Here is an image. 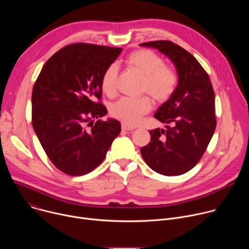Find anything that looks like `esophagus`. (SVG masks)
<instances>
[{
  "label": "esophagus",
  "instance_id": "1",
  "mask_svg": "<svg viewBox=\"0 0 249 249\" xmlns=\"http://www.w3.org/2000/svg\"><path fill=\"white\" fill-rule=\"evenodd\" d=\"M122 130L123 131H133V130H135V127H132L125 123H122Z\"/></svg>",
  "mask_w": 249,
  "mask_h": 249
}]
</instances>
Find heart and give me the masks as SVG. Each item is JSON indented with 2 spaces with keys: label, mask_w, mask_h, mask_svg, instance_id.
<instances>
[{
  "label": "heart",
  "mask_w": 249,
  "mask_h": 249,
  "mask_svg": "<svg viewBox=\"0 0 249 249\" xmlns=\"http://www.w3.org/2000/svg\"><path fill=\"white\" fill-rule=\"evenodd\" d=\"M127 64L144 76L143 91L149 92L156 100L165 101L174 92L177 86V75L174 70L163 64V60L154 51L141 49L132 52ZM118 66L111 64L101 78V89L107 95L116 92ZM153 106L148 95L141 97H122L111 106V114L123 123L137 125Z\"/></svg>",
  "instance_id": "heart-1"
}]
</instances>
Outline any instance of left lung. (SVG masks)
Returning <instances> with one entry per match:
<instances>
[{
    "instance_id": "obj_1",
    "label": "left lung",
    "mask_w": 249,
    "mask_h": 249,
    "mask_svg": "<svg viewBox=\"0 0 249 249\" xmlns=\"http://www.w3.org/2000/svg\"><path fill=\"white\" fill-rule=\"evenodd\" d=\"M140 46L156 48L167 56L178 76L174 92L155 114L156 119L170 126L151 130V142L141 148V155L154 171L180 175L197 164L214 135V89L200 63L179 45L160 40Z\"/></svg>"
}]
</instances>
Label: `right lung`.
Wrapping results in <instances>:
<instances>
[{
	"label": "right lung",
	"instance_id": "1",
	"mask_svg": "<svg viewBox=\"0 0 249 249\" xmlns=\"http://www.w3.org/2000/svg\"><path fill=\"white\" fill-rule=\"evenodd\" d=\"M122 48L77 43L56 52L44 64L32 89V126L52 163L69 175L98 166L120 134L118 120L107 114L101 78ZM89 123L90 128L85 125Z\"/></svg>",
	"mask_w": 249,
	"mask_h": 249
}]
</instances>
